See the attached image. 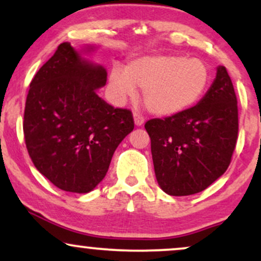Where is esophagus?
Masks as SVG:
<instances>
[{
	"mask_svg": "<svg viewBox=\"0 0 261 261\" xmlns=\"http://www.w3.org/2000/svg\"><path fill=\"white\" fill-rule=\"evenodd\" d=\"M134 120L137 126H141V125H143V122H145V118H143L140 113H134Z\"/></svg>",
	"mask_w": 261,
	"mask_h": 261,
	"instance_id": "1",
	"label": "esophagus"
}]
</instances>
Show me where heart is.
Here are the masks:
<instances>
[{
  "label": "heart",
  "mask_w": 261,
  "mask_h": 261,
  "mask_svg": "<svg viewBox=\"0 0 261 261\" xmlns=\"http://www.w3.org/2000/svg\"><path fill=\"white\" fill-rule=\"evenodd\" d=\"M210 81L208 68L201 60L179 55H152L135 59L122 68L114 65L109 89L116 103L143 89V101L155 115L184 112L202 97Z\"/></svg>",
  "instance_id": "heart-1"
}]
</instances>
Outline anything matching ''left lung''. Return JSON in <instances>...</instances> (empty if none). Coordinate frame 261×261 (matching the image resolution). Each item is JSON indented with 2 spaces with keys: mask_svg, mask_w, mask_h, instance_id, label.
Instances as JSON below:
<instances>
[{
  "mask_svg": "<svg viewBox=\"0 0 261 261\" xmlns=\"http://www.w3.org/2000/svg\"><path fill=\"white\" fill-rule=\"evenodd\" d=\"M154 173L173 196L200 193L226 172L238 139V106L226 67L196 106L145 124Z\"/></svg>",
  "mask_w": 261,
  "mask_h": 261,
  "instance_id": "obj_1",
  "label": "left lung"
}]
</instances>
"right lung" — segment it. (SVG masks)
I'll list each match as a JSON object with an SVG mask.
<instances>
[{
	"label": "right lung",
	"instance_id": "right-lung-1",
	"mask_svg": "<svg viewBox=\"0 0 261 261\" xmlns=\"http://www.w3.org/2000/svg\"><path fill=\"white\" fill-rule=\"evenodd\" d=\"M107 71L60 44L31 82L25 100V146L35 168L55 187L86 194L106 176L119 143L134 130L131 110L98 95Z\"/></svg>",
	"mask_w": 261,
	"mask_h": 261
}]
</instances>
